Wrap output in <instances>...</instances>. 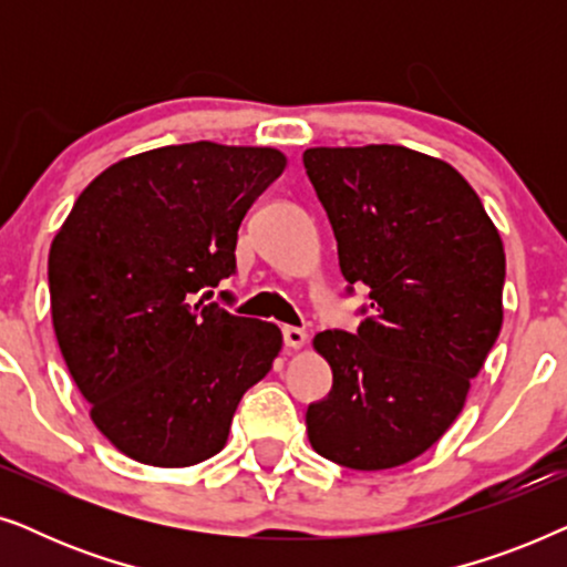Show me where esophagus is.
Listing matches in <instances>:
<instances>
[{"label": "esophagus", "instance_id": "obj_1", "mask_svg": "<svg viewBox=\"0 0 567 567\" xmlns=\"http://www.w3.org/2000/svg\"><path fill=\"white\" fill-rule=\"evenodd\" d=\"M281 332H284V343L289 348H301L307 343V332L301 328H291V324H286Z\"/></svg>", "mask_w": 567, "mask_h": 567}]
</instances>
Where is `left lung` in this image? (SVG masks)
<instances>
[{
    "label": "left lung",
    "mask_w": 567,
    "mask_h": 567,
    "mask_svg": "<svg viewBox=\"0 0 567 567\" xmlns=\"http://www.w3.org/2000/svg\"><path fill=\"white\" fill-rule=\"evenodd\" d=\"M305 169L338 239L340 274L367 286L355 332L315 348L332 390L307 408L309 444L348 470L400 467L462 413L503 324L506 252L472 185L394 144L315 146Z\"/></svg>",
    "instance_id": "obj_1"
}]
</instances>
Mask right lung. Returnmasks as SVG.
Masks as SVG:
<instances>
[{
	"mask_svg": "<svg viewBox=\"0 0 567 567\" xmlns=\"http://www.w3.org/2000/svg\"><path fill=\"white\" fill-rule=\"evenodd\" d=\"M284 167L270 146H162L100 173L53 237L61 355L92 423L131 460L190 467L219 454L243 394L274 367V322L198 293L235 274L239 224Z\"/></svg>",
	"mask_w": 567,
	"mask_h": 567,
	"instance_id": "obj_1",
	"label": "right lung"
}]
</instances>
